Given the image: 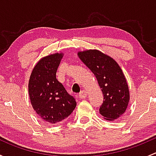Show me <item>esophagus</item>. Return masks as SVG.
Masks as SVG:
<instances>
[{
  "instance_id": "obj_1",
  "label": "esophagus",
  "mask_w": 156,
  "mask_h": 156,
  "mask_svg": "<svg viewBox=\"0 0 156 156\" xmlns=\"http://www.w3.org/2000/svg\"><path fill=\"white\" fill-rule=\"evenodd\" d=\"M87 96V92L86 90H82L80 92L79 94V97L81 99H84Z\"/></svg>"
}]
</instances>
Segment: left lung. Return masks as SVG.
<instances>
[{"label": "left lung", "instance_id": "obj_1", "mask_svg": "<svg viewBox=\"0 0 156 156\" xmlns=\"http://www.w3.org/2000/svg\"><path fill=\"white\" fill-rule=\"evenodd\" d=\"M78 57L97 78L103 95L100 113L108 121H115L126 111L130 92L122 69L111 56L98 50L79 51Z\"/></svg>", "mask_w": 156, "mask_h": 156}]
</instances>
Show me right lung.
<instances>
[{
  "mask_svg": "<svg viewBox=\"0 0 156 156\" xmlns=\"http://www.w3.org/2000/svg\"><path fill=\"white\" fill-rule=\"evenodd\" d=\"M62 53L41 58L33 69L29 81L31 106L46 123L57 124L73 112L76 102L64 86L56 79V74Z\"/></svg>",
  "mask_w": 156,
  "mask_h": 156,
  "instance_id": "1",
  "label": "right lung"
}]
</instances>
